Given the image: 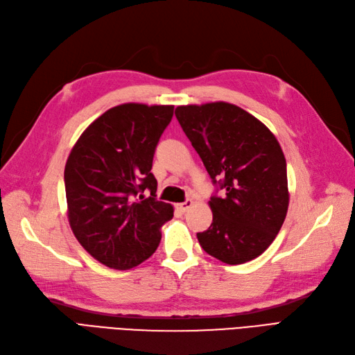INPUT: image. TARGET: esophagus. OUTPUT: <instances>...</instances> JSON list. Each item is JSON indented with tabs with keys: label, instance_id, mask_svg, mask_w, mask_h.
Wrapping results in <instances>:
<instances>
[{
	"label": "esophagus",
	"instance_id": "esophagus-1",
	"mask_svg": "<svg viewBox=\"0 0 355 355\" xmlns=\"http://www.w3.org/2000/svg\"><path fill=\"white\" fill-rule=\"evenodd\" d=\"M192 206H194V201H192V200H187V201H184V202H179V204H178V209H179L182 213H185V211L191 210Z\"/></svg>",
	"mask_w": 355,
	"mask_h": 355
}]
</instances>
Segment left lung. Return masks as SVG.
Masks as SVG:
<instances>
[{
	"instance_id": "1",
	"label": "left lung",
	"mask_w": 355,
	"mask_h": 355,
	"mask_svg": "<svg viewBox=\"0 0 355 355\" xmlns=\"http://www.w3.org/2000/svg\"><path fill=\"white\" fill-rule=\"evenodd\" d=\"M180 127L223 197H211L213 222L197 239L204 252L228 265L261 256L280 232L288 209L287 168L274 133L228 102L180 105Z\"/></svg>"
}]
</instances>
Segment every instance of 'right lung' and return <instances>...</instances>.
<instances>
[{"mask_svg":"<svg viewBox=\"0 0 355 355\" xmlns=\"http://www.w3.org/2000/svg\"><path fill=\"white\" fill-rule=\"evenodd\" d=\"M173 105L121 103L103 112L72 146L65 166L68 220L96 261L130 270L157 250L173 206L157 201L155 146ZM145 189L152 197H135Z\"/></svg>","mask_w":355,"mask_h":355,"instance_id":"right-lung-1","label":"right lung"}]
</instances>
